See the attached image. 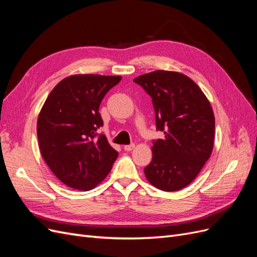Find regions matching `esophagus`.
Returning a JSON list of instances; mask_svg holds the SVG:
<instances>
[{"mask_svg": "<svg viewBox=\"0 0 257 257\" xmlns=\"http://www.w3.org/2000/svg\"><path fill=\"white\" fill-rule=\"evenodd\" d=\"M134 148H135V145H134V144L125 145V146H124V150H125V151H131V150H133Z\"/></svg>", "mask_w": 257, "mask_h": 257, "instance_id": "34e87169", "label": "esophagus"}]
</instances>
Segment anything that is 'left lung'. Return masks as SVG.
<instances>
[{
	"label": "left lung",
	"mask_w": 257,
	"mask_h": 257,
	"mask_svg": "<svg viewBox=\"0 0 257 257\" xmlns=\"http://www.w3.org/2000/svg\"><path fill=\"white\" fill-rule=\"evenodd\" d=\"M134 82L151 96L157 130L165 134L164 139L153 141L146 178L162 191L181 190L211 155L215 125L211 105L198 85L181 73L155 71Z\"/></svg>",
	"instance_id": "obj_1"
}]
</instances>
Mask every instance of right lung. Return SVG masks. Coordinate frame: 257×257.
<instances>
[{
	"label": "right lung",
	"instance_id": "1",
	"mask_svg": "<svg viewBox=\"0 0 257 257\" xmlns=\"http://www.w3.org/2000/svg\"><path fill=\"white\" fill-rule=\"evenodd\" d=\"M121 76L74 75L50 92L37 120L38 145L51 172L69 188L89 191L109 174L118 152L97 130L98 109Z\"/></svg>",
	"mask_w": 257,
	"mask_h": 257
}]
</instances>
